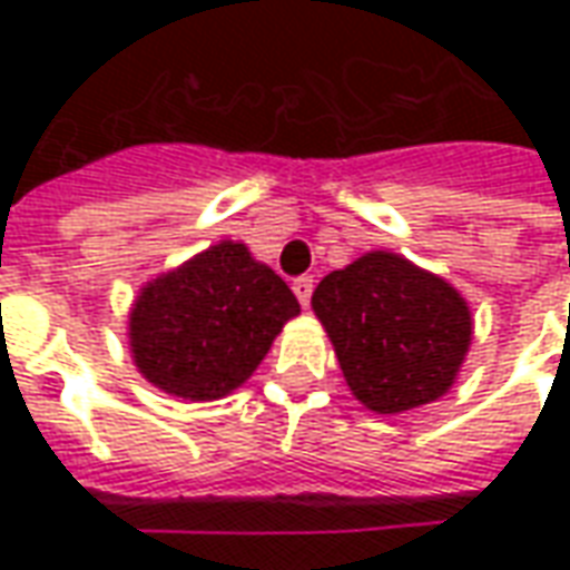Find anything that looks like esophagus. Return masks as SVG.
Here are the masks:
<instances>
[{
  "instance_id": "1",
  "label": "esophagus",
  "mask_w": 570,
  "mask_h": 570,
  "mask_svg": "<svg viewBox=\"0 0 570 570\" xmlns=\"http://www.w3.org/2000/svg\"><path fill=\"white\" fill-rule=\"evenodd\" d=\"M293 293H296L298 302H302V305L308 308V305H311V293H314V281H311L308 274H305V277H296V281H293Z\"/></svg>"
}]
</instances>
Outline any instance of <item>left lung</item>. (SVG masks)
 <instances>
[{
	"label": "left lung",
	"instance_id": "obj_1",
	"mask_svg": "<svg viewBox=\"0 0 570 570\" xmlns=\"http://www.w3.org/2000/svg\"><path fill=\"white\" fill-rule=\"evenodd\" d=\"M311 305L333 338L347 387L379 415L445 394L473 330L452 286L382 249L326 274Z\"/></svg>",
	"mask_w": 570,
	"mask_h": 570
}]
</instances>
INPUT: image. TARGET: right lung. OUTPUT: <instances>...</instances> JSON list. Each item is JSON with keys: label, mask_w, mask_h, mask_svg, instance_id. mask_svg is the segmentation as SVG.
I'll use <instances>...</instances> for the list:
<instances>
[{"label": "right lung", "mask_w": 570, "mask_h": 570, "mask_svg": "<svg viewBox=\"0 0 570 570\" xmlns=\"http://www.w3.org/2000/svg\"><path fill=\"white\" fill-rule=\"evenodd\" d=\"M296 314L293 289L244 244L223 240L142 289L130 311V351L167 394L219 400L247 382Z\"/></svg>", "instance_id": "1"}]
</instances>
